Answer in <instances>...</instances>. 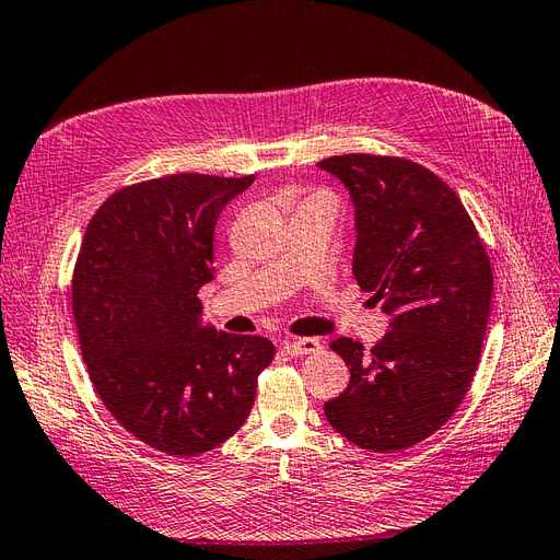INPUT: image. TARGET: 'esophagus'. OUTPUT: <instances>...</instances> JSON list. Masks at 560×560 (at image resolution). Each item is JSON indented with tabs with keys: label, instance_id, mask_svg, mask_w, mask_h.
Returning a JSON list of instances; mask_svg holds the SVG:
<instances>
[{
	"label": "esophagus",
	"instance_id": "esophagus-1",
	"mask_svg": "<svg viewBox=\"0 0 560 560\" xmlns=\"http://www.w3.org/2000/svg\"><path fill=\"white\" fill-rule=\"evenodd\" d=\"M322 346L317 338H294V341H282V350L292 358H301V354H313Z\"/></svg>",
	"mask_w": 560,
	"mask_h": 560
}]
</instances>
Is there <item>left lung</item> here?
I'll list each match as a JSON object with an SVG mask.
<instances>
[{"label": "left lung", "instance_id": "obj_1", "mask_svg": "<svg viewBox=\"0 0 560 560\" xmlns=\"http://www.w3.org/2000/svg\"><path fill=\"white\" fill-rule=\"evenodd\" d=\"M354 208L352 273L389 315L364 350L338 338L350 383L325 404L329 425L360 448L395 453L434 434L477 374L493 270L471 219L446 182L406 159L346 154L317 163Z\"/></svg>", "mask_w": 560, "mask_h": 560}]
</instances>
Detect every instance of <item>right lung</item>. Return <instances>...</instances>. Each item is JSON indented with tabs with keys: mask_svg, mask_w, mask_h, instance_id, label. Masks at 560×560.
<instances>
[{
	"mask_svg": "<svg viewBox=\"0 0 560 560\" xmlns=\"http://www.w3.org/2000/svg\"><path fill=\"white\" fill-rule=\"evenodd\" d=\"M254 177L182 173L109 196L83 233L72 311L109 413L147 446L189 457L241 430L276 346L202 325L217 219Z\"/></svg>",
	"mask_w": 560,
	"mask_h": 560,
	"instance_id": "right-lung-1",
	"label": "right lung"
}]
</instances>
